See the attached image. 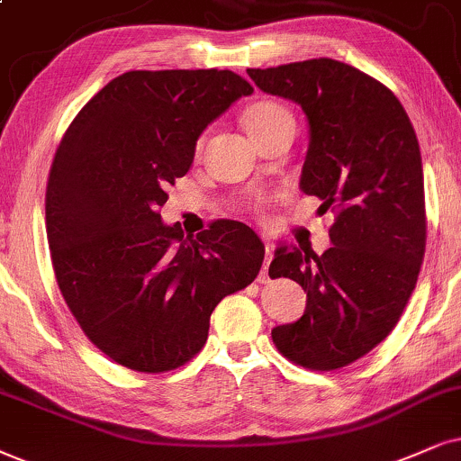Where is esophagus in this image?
Segmentation results:
<instances>
[{
  "instance_id": "1",
  "label": "esophagus",
  "mask_w": 461,
  "mask_h": 461,
  "mask_svg": "<svg viewBox=\"0 0 461 461\" xmlns=\"http://www.w3.org/2000/svg\"><path fill=\"white\" fill-rule=\"evenodd\" d=\"M264 244H266V258H264V267H261V272H259L261 283L267 281V267H270V261H272V244L267 242V238H264Z\"/></svg>"
}]
</instances>
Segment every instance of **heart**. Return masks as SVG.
<instances>
[{"label": "heart", "mask_w": 461, "mask_h": 461, "mask_svg": "<svg viewBox=\"0 0 461 461\" xmlns=\"http://www.w3.org/2000/svg\"><path fill=\"white\" fill-rule=\"evenodd\" d=\"M242 123L247 127L249 136L253 138L255 142V140H259L261 136H266V133L278 130V127L289 125V123L295 125V121H294V114H291V110L287 106H283V104L272 102V100H258L244 108ZM202 144L203 140L200 138L197 140L195 149L200 150Z\"/></svg>", "instance_id": "b5f03b06"}]
</instances>
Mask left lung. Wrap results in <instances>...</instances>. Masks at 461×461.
I'll return each instance as SVG.
<instances>
[{
    "instance_id": "left-lung-1",
    "label": "left lung",
    "mask_w": 461,
    "mask_h": 461,
    "mask_svg": "<svg viewBox=\"0 0 461 461\" xmlns=\"http://www.w3.org/2000/svg\"><path fill=\"white\" fill-rule=\"evenodd\" d=\"M264 93L295 102L308 121L300 189L336 214L331 247H278L270 276L306 291L298 321L276 325L285 357L336 370L364 357L400 321L425 253L423 167L417 133L398 97L336 59L247 69Z\"/></svg>"
}]
</instances>
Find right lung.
<instances>
[{
	"label": "right lung",
	"instance_id": "obj_1",
	"mask_svg": "<svg viewBox=\"0 0 461 461\" xmlns=\"http://www.w3.org/2000/svg\"><path fill=\"white\" fill-rule=\"evenodd\" d=\"M253 86L230 69L125 72L68 127L46 187V236L63 300L89 340L138 372L183 366L225 295L255 281L264 242L240 221L191 240L161 221L212 121Z\"/></svg>",
	"mask_w": 461,
	"mask_h": 461
}]
</instances>
